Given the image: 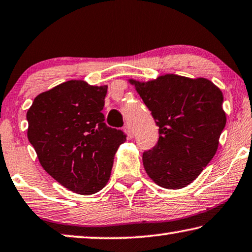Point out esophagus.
Instances as JSON below:
<instances>
[{
    "label": "esophagus",
    "mask_w": 252,
    "mask_h": 252,
    "mask_svg": "<svg viewBox=\"0 0 252 252\" xmlns=\"http://www.w3.org/2000/svg\"><path fill=\"white\" fill-rule=\"evenodd\" d=\"M125 133L126 134V137H127V139H132L133 138V135H134V133H133V130L131 129V126H125Z\"/></svg>",
    "instance_id": "34e87169"
}]
</instances>
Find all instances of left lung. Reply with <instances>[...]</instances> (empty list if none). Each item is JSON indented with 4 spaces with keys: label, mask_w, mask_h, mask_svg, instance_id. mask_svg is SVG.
<instances>
[{
    "label": "left lung",
    "mask_w": 252,
    "mask_h": 252,
    "mask_svg": "<svg viewBox=\"0 0 252 252\" xmlns=\"http://www.w3.org/2000/svg\"><path fill=\"white\" fill-rule=\"evenodd\" d=\"M129 83L159 126L158 143L142 155L147 175L162 189L186 187L217 154L226 123L222 91L210 79L175 74Z\"/></svg>",
    "instance_id": "1"
}]
</instances>
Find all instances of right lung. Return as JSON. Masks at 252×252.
<instances>
[{
	"mask_svg": "<svg viewBox=\"0 0 252 252\" xmlns=\"http://www.w3.org/2000/svg\"><path fill=\"white\" fill-rule=\"evenodd\" d=\"M107 85L71 79L42 92L27 112L28 139L40 165L65 189L97 193L109 182L114 156L125 143L102 113Z\"/></svg>",
	"mask_w": 252,
	"mask_h": 252,
	"instance_id": "right-lung-1",
	"label": "right lung"
}]
</instances>
